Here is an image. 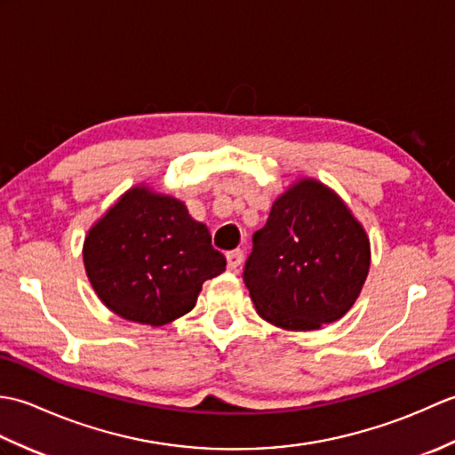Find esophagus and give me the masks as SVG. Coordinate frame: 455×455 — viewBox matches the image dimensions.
<instances>
[{
  "label": "esophagus",
  "mask_w": 455,
  "mask_h": 455,
  "mask_svg": "<svg viewBox=\"0 0 455 455\" xmlns=\"http://www.w3.org/2000/svg\"><path fill=\"white\" fill-rule=\"evenodd\" d=\"M244 262V252L243 250H230V252H227V266L228 269H233V272H236V269L240 267V264Z\"/></svg>",
  "instance_id": "34e87169"
}]
</instances>
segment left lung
Masks as SVG:
<instances>
[{"label":"left lung","mask_w":455,"mask_h":455,"mask_svg":"<svg viewBox=\"0 0 455 455\" xmlns=\"http://www.w3.org/2000/svg\"><path fill=\"white\" fill-rule=\"evenodd\" d=\"M244 283L258 315L283 331H318L342 318L370 274V236L326 183L299 178L254 233Z\"/></svg>","instance_id":"8db88e82"}]
</instances>
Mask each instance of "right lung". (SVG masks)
<instances>
[{
  "label": "right lung",
  "instance_id": "add662e5",
  "mask_svg": "<svg viewBox=\"0 0 455 455\" xmlns=\"http://www.w3.org/2000/svg\"><path fill=\"white\" fill-rule=\"evenodd\" d=\"M82 256L100 301L124 321L150 326L189 313L203 283L227 267L186 203L147 183L124 191L93 222Z\"/></svg>",
  "mask_w": 455,
  "mask_h": 455
}]
</instances>
